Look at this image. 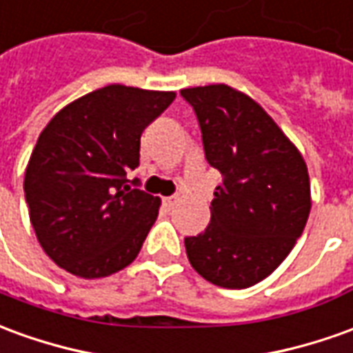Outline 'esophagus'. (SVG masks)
Listing matches in <instances>:
<instances>
[{
    "instance_id": "obj_1",
    "label": "esophagus",
    "mask_w": 353,
    "mask_h": 353,
    "mask_svg": "<svg viewBox=\"0 0 353 353\" xmlns=\"http://www.w3.org/2000/svg\"><path fill=\"white\" fill-rule=\"evenodd\" d=\"M176 202H177V196H166V199H164V206H166V208H172Z\"/></svg>"
}]
</instances>
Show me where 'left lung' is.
<instances>
[{"label":"left lung","instance_id":"obj_1","mask_svg":"<svg viewBox=\"0 0 353 353\" xmlns=\"http://www.w3.org/2000/svg\"><path fill=\"white\" fill-rule=\"evenodd\" d=\"M201 125L204 157L221 174L208 228L185 236L187 258L212 285L248 288L296 245L312 208L298 149L248 95L214 83L181 90Z\"/></svg>","mask_w":353,"mask_h":353}]
</instances>
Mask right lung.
<instances>
[{"mask_svg": "<svg viewBox=\"0 0 353 353\" xmlns=\"http://www.w3.org/2000/svg\"><path fill=\"white\" fill-rule=\"evenodd\" d=\"M174 91L112 83L59 110L39 134L24 174L32 228L49 258L83 279L134 262L160 201L128 174L139 166L141 134Z\"/></svg>", "mask_w": 353, "mask_h": 353, "instance_id": "right-lung-1", "label": "right lung"}]
</instances>
